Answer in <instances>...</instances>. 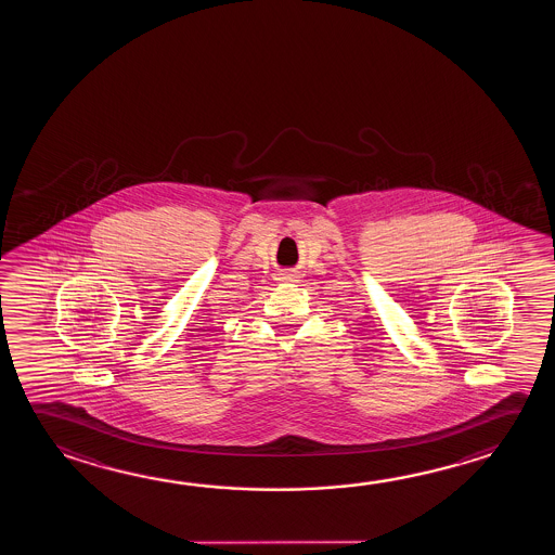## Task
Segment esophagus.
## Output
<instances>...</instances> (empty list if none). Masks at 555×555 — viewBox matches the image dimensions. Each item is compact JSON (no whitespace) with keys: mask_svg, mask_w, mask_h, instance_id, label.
<instances>
[{"mask_svg":"<svg viewBox=\"0 0 555 555\" xmlns=\"http://www.w3.org/2000/svg\"><path fill=\"white\" fill-rule=\"evenodd\" d=\"M280 280H282L283 283H295L299 278H297V275H291V273H283V275H280Z\"/></svg>","mask_w":555,"mask_h":555,"instance_id":"1","label":"esophagus"}]
</instances>
